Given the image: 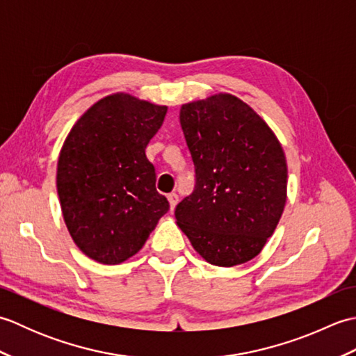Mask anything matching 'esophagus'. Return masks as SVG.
Wrapping results in <instances>:
<instances>
[{"instance_id": "34e87169", "label": "esophagus", "mask_w": 356, "mask_h": 356, "mask_svg": "<svg viewBox=\"0 0 356 356\" xmlns=\"http://www.w3.org/2000/svg\"><path fill=\"white\" fill-rule=\"evenodd\" d=\"M166 199H168V202H170V209L172 211L174 208H176V205H177V202H179V195H177L176 193H171V194L166 195Z\"/></svg>"}]
</instances>
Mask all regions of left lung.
Segmentation results:
<instances>
[{
	"instance_id": "obj_1",
	"label": "left lung",
	"mask_w": 356,
	"mask_h": 356,
	"mask_svg": "<svg viewBox=\"0 0 356 356\" xmlns=\"http://www.w3.org/2000/svg\"><path fill=\"white\" fill-rule=\"evenodd\" d=\"M180 125L195 188L176 207L179 228L211 264L231 268L252 260L286 205L282 143L246 102L229 93L184 104Z\"/></svg>"
}]
</instances>
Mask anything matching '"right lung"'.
<instances>
[{
  "mask_svg": "<svg viewBox=\"0 0 356 356\" xmlns=\"http://www.w3.org/2000/svg\"><path fill=\"white\" fill-rule=\"evenodd\" d=\"M166 110L113 93L95 102L64 140L56 171L64 222L76 246L97 263L119 264L138 254L170 209L145 154Z\"/></svg>",
  "mask_w": 356,
  "mask_h": 356,
  "instance_id": "obj_1",
  "label": "right lung"
}]
</instances>
